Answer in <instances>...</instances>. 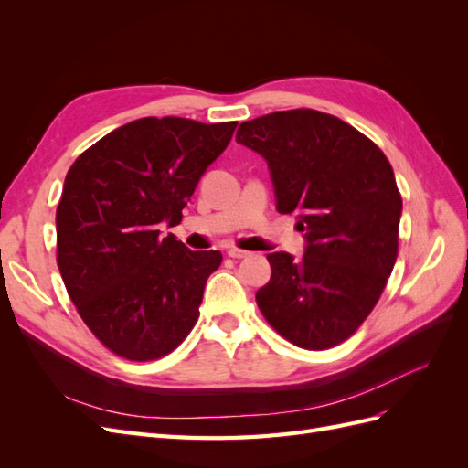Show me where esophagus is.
<instances>
[{"label": "esophagus", "instance_id": "1", "mask_svg": "<svg viewBox=\"0 0 468 468\" xmlns=\"http://www.w3.org/2000/svg\"><path fill=\"white\" fill-rule=\"evenodd\" d=\"M229 256L234 260H244V258H250L251 253L246 250H239V248H229Z\"/></svg>", "mask_w": 468, "mask_h": 468}]
</instances>
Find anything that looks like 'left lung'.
<instances>
[{
	"instance_id": "8db88e82",
	"label": "left lung",
	"mask_w": 468,
	"mask_h": 468,
	"mask_svg": "<svg viewBox=\"0 0 468 468\" xmlns=\"http://www.w3.org/2000/svg\"><path fill=\"white\" fill-rule=\"evenodd\" d=\"M236 143L267 162L277 210L294 212L304 232L301 260L267 256L260 310L294 346L342 344L371 314L399 253L402 197L392 165L351 124L313 109L246 121Z\"/></svg>"
}]
</instances>
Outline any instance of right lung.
Masks as SVG:
<instances>
[{"mask_svg": "<svg viewBox=\"0 0 468 468\" xmlns=\"http://www.w3.org/2000/svg\"><path fill=\"white\" fill-rule=\"evenodd\" d=\"M236 122L146 117L109 133L69 167L56 210L58 269L81 320L117 356H167L199 318L222 253L191 251L176 226Z\"/></svg>", "mask_w": 468, "mask_h": 468, "instance_id": "right-lung-1", "label": "right lung"}]
</instances>
